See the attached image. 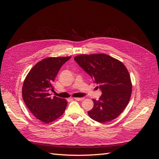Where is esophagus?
<instances>
[{"label":"esophagus","instance_id":"obj_1","mask_svg":"<svg viewBox=\"0 0 159 159\" xmlns=\"http://www.w3.org/2000/svg\"><path fill=\"white\" fill-rule=\"evenodd\" d=\"M75 100H77V101H83L84 99V98H74Z\"/></svg>","mask_w":159,"mask_h":159}]
</instances>
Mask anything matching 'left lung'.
Returning <instances> with one entry per match:
<instances>
[{
    "label": "left lung",
    "mask_w": 159,
    "mask_h": 159,
    "mask_svg": "<svg viewBox=\"0 0 159 159\" xmlns=\"http://www.w3.org/2000/svg\"><path fill=\"white\" fill-rule=\"evenodd\" d=\"M74 60L93 79L102 92L98 100L93 99L89 116L99 123L117 118L131 98L132 84L129 71L121 61L104 54L79 55Z\"/></svg>",
    "instance_id": "left-lung-1"
}]
</instances>
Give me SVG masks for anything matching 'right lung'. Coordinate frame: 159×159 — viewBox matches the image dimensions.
Segmentation results:
<instances>
[{
	"label": "right lung",
	"instance_id": "obj_1",
	"mask_svg": "<svg viewBox=\"0 0 159 159\" xmlns=\"http://www.w3.org/2000/svg\"><path fill=\"white\" fill-rule=\"evenodd\" d=\"M71 58L50 57L40 61L33 67L24 81L22 95L28 109L35 117L49 123L63 115L67 106L64 99L52 98L49 91H54L53 83L64 64Z\"/></svg>",
	"mask_w": 159,
	"mask_h": 159
}]
</instances>
